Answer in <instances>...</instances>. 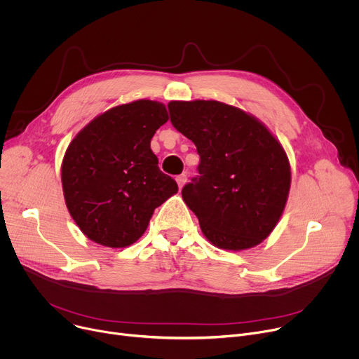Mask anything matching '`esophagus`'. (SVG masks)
I'll list each match as a JSON object with an SVG mask.
<instances>
[{
  "label": "esophagus",
  "mask_w": 359,
  "mask_h": 359,
  "mask_svg": "<svg viewBox=\"0 0 359 359\" xmlns=\"http://www.w3.org/2000/svg\"><path fill=\"white\" fill-rule=\"evenodd\" d=\"M176 182H177L179 189H182V187L186 184V182H187V176H186V175H179V176L176 177Z\"/></svg>",
  "instance_id": "obj_1"
}]
</instances>
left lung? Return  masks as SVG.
<instances>
[{
    "label": "left lung",
    "instance_id": "left-lung-1",
    "mask_svg": "<svg viewBox=\"0 0 359 359\" xmlns=\"http://www.w3.org/2000/svg\"><path fill=\"white\" fill-rule=\"evenodd\" d=\"M172 125L200 156L198 176L182 189L206 238L240 251L266 240L290 193L291 169L281 143L252 115L217 100L169 102Z\"/></svg>",
    "mask_w": 359,
    "mask_h": 359
}]
</instances>
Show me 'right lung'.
<instances>
[{
  "instance_id": "add662e5",
  "label": "right lung",
  "mask_w": 359,
  "mask_h": 359,
  "mask_svg": "<svg viewBox=\"0 0 359 359\" xmlns=\"http://www.w3.org/2000/svg\"><path fill=\"white\" fill-rule=\"evenodd\" d=\"M169 119L161 102L139 99L90 121L69 143L61 168L67 208L81 231L112 248L133 244L177 183L150 149Z\"/></svg>"
}]
</instances>
